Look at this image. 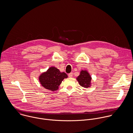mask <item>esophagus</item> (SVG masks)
Returning a JSON list of instances; mask_svg holds the SVG:
<instances>
[{
  "label": "esophagus",
  "instance_id": "obj_1",
  "mask_svg": "<svg viewBox=\"0 0 133 133\" xmlns=\"http://www.w3.org/2000/svg\"><path fill=\"white\" fill-rule=\"evenodd\" d=\"M69 77H70V78H71V77H72V76H73V73H70V74H69Z\"/></svg>",
  "mask_w": 133,
  "mask_h": 133
}]
</instances>
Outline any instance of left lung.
<instances>
[{"instance_id":"1","label":"left lung","mask_w":133,"mask_h":133,"mask_svg":"<svg viewBox=\"0 0 133 133\" xmlns=\"http://www.w3.org/2000/svg\"><path fill=\"white\" fill-rule=\"evenodd\" d=\"M92 78L88 72V71H81L80 74L77 78V80L78 81L79 84L84 88H88L91 86V81Z\"/></svg>"}]
</instances>
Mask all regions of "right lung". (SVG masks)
I'll return each mask as SVG.
<instances>
[{
  "instance_id": "1",
  "label": "right lung",
  "mask_w": 133,
  "mask_h": 133,
  "mask_svg": "<svg viewBox=\"0 0 133 133\" xmlns=\"http://www.w3.org/2000/svg\"><path fill=\"white\" fill-rule=\"evenodd\" d=\"M68 78L64 72H60L55 67L50 68L46 72L42 73L39 77V81L45 89L54 91L58 89L62 81Z\"/></svg>"
}]
</instances>
